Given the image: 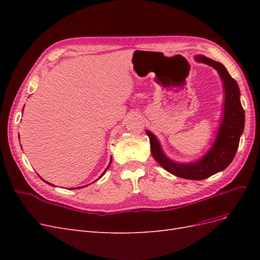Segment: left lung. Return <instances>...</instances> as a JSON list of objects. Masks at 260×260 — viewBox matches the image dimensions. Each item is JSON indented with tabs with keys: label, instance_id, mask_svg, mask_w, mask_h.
<instances>
[{
	"label": "left lung",
	"instance_id": "obj_1",
	"mask_svg": "<svg viewBox=\"0 0 260 260\" xmlns=\"http://www.w3.org/2000/svg\"><path fill=\"white\" fill-rule=\"evenodd\" d=\"M196 60L218 70L223 81L225 91L224 116L214 146L199 161L192 164H177L165 156L156 137L152 132L146 131L149 143H151V152L155 160L170 174L188 180H204L229 166L237 154L240 138L244 129V122H245V115H244V109L240 101L239 85L228 73L225 67L220 62L203 55L196 57Z\"/></svg>",
	"mask_w": 260,
	"mask_h": 260
}]
</instances>
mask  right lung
Wrapping results in <instances>:
<instances>
[{
	"label": "right lung",
	"mask_w": 260,
	"mask_h": 260,
	"mask_svg": "<svg viewBox=\"0 0 260 260\" xmlns=\"http://www.w3.org/2000/svg\"><path fill=\"white\" fill-rule=\"evenodd\" d=\"M111 162H112V160H111ZM109 166H111V164H109V165H108V167H109ZM108 167H107V168H106V170H107V169H108ZM106 170H105V171H106ZM105 171H104V172H103V175H104V174H105ZM103 175H102V176H103ZM102 176H101V177H102ZM101 177H100V178H101ZM45 182H46V181H45ZM46 183H49V182H46ZM49 184H51V183H49ZM51 185H52V184H51ZM80 187H83V186H80ZM77 188H78V187H77Z\"/></svg>",
	"instance_id": "obj_1"
}]
</instances>
